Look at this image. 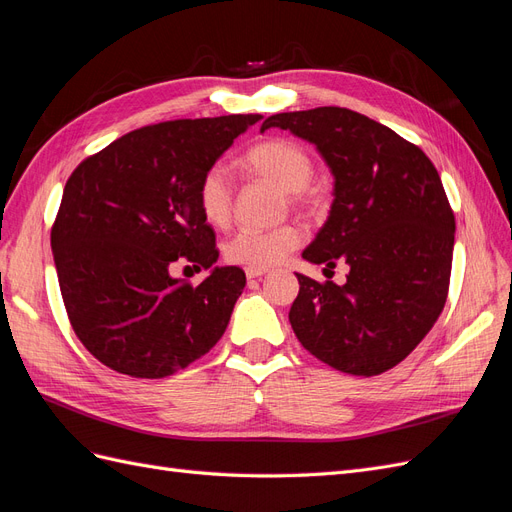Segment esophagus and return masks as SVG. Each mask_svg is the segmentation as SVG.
Returning a JSON list of instances; mask_svg holds the SVG:
<instances>
[{"instance_id":"esophagus-1","label":"esophagus","mask_w":512,"mask_h":512,"mask_svg":"<svg viewBox=\"0 0 512 512\" xmlns=\"http://www.w3.org/2000/svg\"><path fill=\"white\" fill-rule=\"evenodd\" d=\"M247 280H258V277L267 275V269H245Z\"/></svg>"}]
</instances>
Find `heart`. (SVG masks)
I'll list each match as a JSON object with an SVG mask.
<instances>
[{"label": "heart", "mask_w": 512, "mask_h": 512, "mask_svg": "<svg viewBox=\"0 0 512 512\" xmlns=\"http://www.w3.org/2000/svg\"><path fill=\"white\" fill-rule=\"evenodd\" d=\"M243 166L247 173L271 179L286 190L290 203L301 205L314 196L309 181L314 175V162L309 153L288 138H265L245 151ZM232 183L222 164L209 166L196 185V203L207 224L224 228L232 215ZM303 241L299 226L284 224L275 228H241L226 245V260L247 269H269L282 262Z\"/></svg>", "instance_id": "heart-1"}]
</instances>
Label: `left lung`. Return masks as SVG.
I'll return each instance as SVG.
<instances>
[{
    "label": "left lung",
    "instance_id": "obj_1",
    "mask_svg": "<svg viewBox=\"0 0 512 512\" xmlns=\"http://www.w3.org/2000/svg\"><path fill=\"white\" fill-rule=\"evenodd\" d=\"M269 128L316 145L335 177L329 218L303 258L350 267L344 286L297 273L292 331L333 369L378 376L423 342L446 303L455 215L438 170L416 145L350 108L277 113L260 132Z\"/></svg>",
    "mask_w": 512,
    "mask_h": 512
}]
</instances>
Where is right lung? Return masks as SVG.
Here are the masks:
<instances>
[{
    "mask_svg": "<svg viewBox=\"0 0 512 512\" xmlns=\"http://www.w3.org/2000/svg\"><path fill=\"white\" fill-rule=\"evenodd\" d=\"M258 119L153 123L89 156L66 181L51 228L59 288L76 337L106 367L166 378L224 335L245 273L215 267L192 286L170 265L185 258L209 269L218 260L196 185Z\"/></svg>",
    "mask_w": 512,
    "mask_h": 512,
    "instance_id": "1",
    "label": "right lung"
}]
</instances>
